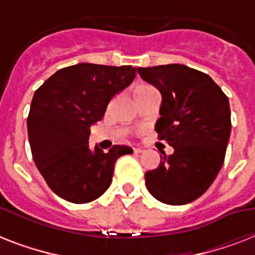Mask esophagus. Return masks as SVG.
I'll use <instances>...</instances> for the list:
<instances>
[{
    "instance_id": "esophagus-1",
    "label": "esophagus",
    "mask_w": 255,
    "mask_h": 255,
    "mask_svg": "<svg viewBox=\"0 0 255 255\" xmlns=\"http://www.w3.org/2000/svg\"><path fill=\"white\" fill-rule=\"evenodd\" d=\"M141 152H143V148L133 147V153H136V155H137V153H141Z\"/></svg>"
}]
</instances>
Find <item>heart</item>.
<instances>
[{"mask_svg": "<svg viewBox=\"0 0 255 255\" xmlns=\"http://www.w3.org/2000/svg\"><path fill=\"white\" fill-rule=\"evenodd\" d=\"M148 90H151V87H149V86L139 85L135 87V91H133V94H135V96H137V95H140V94H143V92L148 91Z\"/></svg>", "mask_w": 255, "mask_h": 255, "instance_id": "b5f03b06", "label": "heart"}]
</instances>
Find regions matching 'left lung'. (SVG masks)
<instances>
[{
    "mask_svg": "<svg viewBox=\"0 0 255 255\" xmlns=\"http://www.w3.org/2000/svg\"><path fill=\"white\" fill-rule=\"evenodd\" d=\"M137 73L161 94L155 129L174 149L145 173V186L168 205L194 201L224 164L232 132L229 99L209 75L188 66L139 67Z\"/></svg>",
    "mask_w": 255,
    "mask_h": 255,
    "instance_id": "obj_1",
    "label": "left lung"
}]
</instances>
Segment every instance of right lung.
Wrapping results in <instances>:
<instances>
[{
  "label": "right lung",
  "mask_w": 255,
  "mask_h": 255,
  "mask_svg": "<svg viewBox=\"0 0 255 255\" xmlns=\"http://www.w3.org/2000/svg\"><path fill=\"white\" fill-rule=\"evenodd\" d=\"M132 66L78 63L58 70L38 88L27 116L34 163L54 193L66 201H94L111 185L116 160L131 153L114 145L104 153L88 145L90 128L103 119L108 103L131 85Z\"/></svg>",
  "instance_id": "add662e5"
}]
</instances>
